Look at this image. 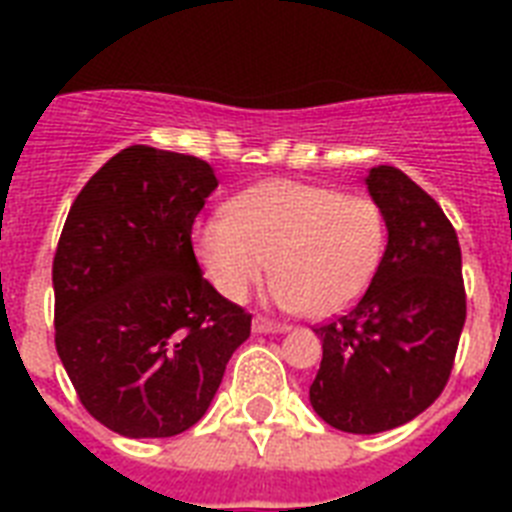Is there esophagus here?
<instances>
[{
    "mask_svg": "<svg viewBox=\"0 0 512 512\" xmlns=\"http://www.w3.org/2000/svg\"><path fill=\"white\" fill-rule=\"evenodd\" d=\"M252 332H257V335H284V332H289V327L279 324V321L265 319V316H255L252 319Z\"/></svg>",
    "mask_w": 512,
    "mask_h": 512,
    "instance_id": "obj_1",
    "label": "esophagus"
}]
</instances>
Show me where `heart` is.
<instances>
[{
  "label": "heart",
  "instance_id": "heart-1",
  "mask_svg": "<svg viewBox=\"0 0 512 512\" xmlns=\"http://www.w3.org/2000/svg\"><path fill=\"white\" fill-rule=\"evenodd\" d=\"M380 204L364 193L276 177L241 191L231 215L193 225V252L212 287L247 300L273 268L268 297L284 311L335 316L364 295L385 255Z\"/></svg>",
  "mask_w": 512,
  "mask_h": 512
}]
</instances>
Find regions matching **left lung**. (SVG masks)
<instances>
[{"label": "left lung", "instance_id": "obj_1", "mask_svg": "<svg viewBox=\"0 0 512 512\" xmlns=\"http://www.w3.org/2000/svg\"><path fill=\"white\" fill-rule=\"evenodd\" d=\"M366 188L388 247L361 300L316 329L324 356L311 406L332 428L372 436L414 420L446 388L465 284L460 241L436 199L388 164L369 170Z\"/></svg>", "mask_w": 512, "mask_h": 512}]
</instances>
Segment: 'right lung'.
<instances>
[{"instance_id": "add662e5", "label": "right lung", "mask_w": 512, "mask_h": 512, "mask_svg": "<svg viewBox=\"0 0 512 512\" xmlns=\"http://www.w3.org/2000/svg\"><path fill=\"white\" fill-rule=\"evenodd\" d=\"M217 188L196 156L130 146L87 180L52 260L55 348L84 409L127 438L204 417L252 316L196 263L191 228Z\"/></svg>"}]
</instances>
